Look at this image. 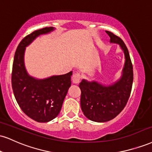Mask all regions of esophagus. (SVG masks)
<instances>
[{"mask_svg":"<svg viewBox=\"0 0 152 152\" xmlns=\"http://www.w3.org/2000/svg\"><path fill=\"white\" fill-rule=\"evenodd\" d=\"M80 81H81V76L78 74H74L72 77V81L73 83L75 84H78L79 83Z\"/></svg>","mask_w":152,"mask_h":152,"instance_id":"obj_1","label":"esophagus"}]
</instances>
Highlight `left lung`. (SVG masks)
Here are the masks:
<instances>
[{
	"instance_id": "obj_1",
	"label": "left lung",
	"mask_w": 152,
	"mask_h": 152,
	"mask_svg": "<svg viewBox=\"0 0 152 152\" xmlns=\"http://www.w3.org/2000/svg\"><path fill=\"white\" fill-rule=\"evenodd\" d=\"M110 42L118 44L123 51L125 64L118 81L103 84L96 81L83 79L79 83L81 91V107L84 115L91 121L105 122L120 113L127 103L133 82V67L128 49L124 42L109 31H105Z\"/></svg>"
}]
</instances>
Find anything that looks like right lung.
Instances as JSON below:
<instances>
[{"label": "right lung", "mask_w": 152, "mask_h": 152, "mask_svg": "<svg viewBox=\"0 0 152 152\" xmlns=\"http://www.w3.org/2000/svg\"><path fill=\"white\" fill-rule=\"evenodd\" d=\"M54 30L49 27L35 30L22 40L15 53L12 72L15 98L22 110L38 122H49L58 115L71 85L72 71L40 79L30 76L25 68L26 47L37 37Z\"/></svg>", "instance_id": "right-lung-1"}]
</instances>
